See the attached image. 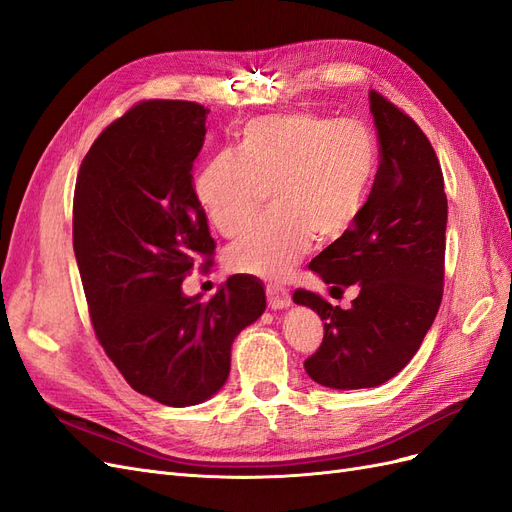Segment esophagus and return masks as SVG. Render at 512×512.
Listing matches in <instances>:
<instances>
[{
    "mask_svg": "<svg viewBox=\"0 0 512 512\" xmlns=\"http://www.w3.org/2000/svg\"><path fill=\"white\" fill-rule=\"evenodd\" d=\"M267 297H269V307L275 309V312H277V309L290 307V292L280 284L267 286Z\"/></svg>",
    "mask_w": 512,
    "mask_h": 512,
    "instance_id": "1",
    "label": "esophagus"
}]
</instances>
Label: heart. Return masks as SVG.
<instances>
[{
  "instance_id": "b5f03b06",
  "label": "heart",
  "mask_w": 512,
  "mask_h": 512,
  "mask_svg": "<svg viewBox=\"0 0 512 512\" xmlns=\"http://www.w3.org/2000/svg\"><path fill=\"white\" fill-rule=\"evenodd\" d=\"M376 136L361 121L269 115L239 132L237 153L211 158L194 181L205 218L237 235L269 190L271 215L226 250L230 271L277 280L307 252L312 235L333 241L356 224L378 173Z\"/></svg>"
}]
</instances>
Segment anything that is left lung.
Wrapping results in <instances>:
<instances>
[{
  "label": "left lung",
  "mask_w": 512,
  "mask_h": 512,
  "mask_svg": "<svg viewBox=\"0 0 512 512\" xmlns=\"http://www.w3.org/2000/svg\"><path fill=\"white\" fill-rule=\"evenodd\" d=\"M380 168L356 224L309 269L324 284L356 286L350 309L307 290L292 301L324 320V339L305 361L307 376L337 391L391 380L421 348L442 301L446 194L442 168L416 123L369 91Z\"/></svg>",
  "instance_id": "8db88e82"
}]
</instances>
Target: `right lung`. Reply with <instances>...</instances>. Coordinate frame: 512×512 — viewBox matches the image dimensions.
I'll use <instances>...</instances> for the list:
<instances>
[{"instance_id": "1", "label": "right lung", "mask_w": 512, "mask_h": 512, "mask_svg": "<svg viewBox=\"0 0 512 512\" xmlns=\"http://www.w3.org/2000/svg\"><path fill=\"white\" fill-rule=\"evenodd\" d=\"M207 115L181 100L130 108L91 145L74 192V256L100 344L134 391L173 408L222 389L232 342L267 307L252 275L228 277L209 303L181 288L215 247L192 188Z\"/></svg>"}]
</instances>
